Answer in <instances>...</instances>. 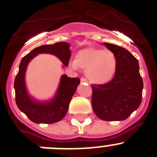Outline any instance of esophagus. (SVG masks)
<instances>
[{"mask_svg": "<svg viewBox=\"0 0 157 157\" xmlns=\"http://www.w3.org/2000/svg\"><path fill=\"white\" fill-rule=\"evenodd\" d=\"M80 82H81V83H86V82H87V80H86L85 78H81V79H80Z\"/></svg>", "mask_w": 157, "mask_h": 157, "instance_id": "1", "label": "esophagus"}]
</instances>
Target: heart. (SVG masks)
<instances>
[{"instance_id":"1","label":"heart","mask_w":157,"mask_h":157,"mask_svg":"<svg viewBox=\"0 0 157 157\" xmlns=\"http://www.w3.org/2000/svg\"><path fill=\"white\" fill-rule=\"evenodd\" d=\"M70 65L74 70L80 68L86 71V77L91 83L103 84L115 74L117 59L109 50L86 48L79 51L75 60H72Z\"/></svg>"}]
</instances>
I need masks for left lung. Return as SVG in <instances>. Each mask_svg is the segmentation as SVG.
<instances>
[{
	"mask_svg": "<svg viewBox=\"0 0 157 157\" xmlns=\"http://www.w3.org/2000/svg\"><path fill=\"white\" fill-rule=\"evenodd\" d=\"M103 44L115 54L117 67L111 81L104 85H92V107L103 121H124L142 101L144 82L139 63L125 48L112 44Z\"/></svg>",
	"mask_w": 157,
	"mask_h": 157,
	"instance_id": "8db88e82",
	"label": "left lung"
}]
</instances>
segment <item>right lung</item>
Instances as JSON below:
<instances>
[{"label": "right lung", "mask_w": 157, "mask_h": 157, "mask_svg": "<svg viewBox=\"0 0 157 157\" xmlns=\"http://www.w3.org/2000/svg\"><path fill=\"white\" fill-rule=\"evenodd\" d=\"M70 47V44L67 42L38 47L23 57L20 63L19 71L14 80L17 106L35 124H54L61 121L67 112L70 102L80 80L77 77L71 78L63 74L54 97L41 101L32 97L27 90L25 82L27 66L38 54H49L56 56L63 63V67H67L71 56Z\"/></svg>", "instance_id": "obj_1"}]
</instances>
